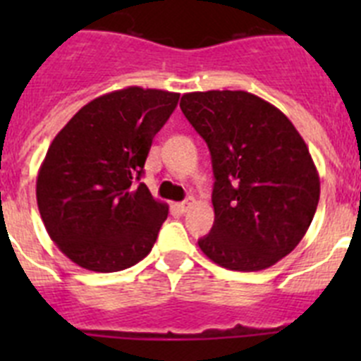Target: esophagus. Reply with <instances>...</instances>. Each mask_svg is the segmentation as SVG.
Returning <instances> with one entry per match:
<instances>
[{
	"label": "esophagus",
	"mask_w": 361,
	"mask_h": 361,
	"mask_svg": "<svg viewBox=\"0 0 361 361\" xmlns=\"http://www.w3.org/2000/svg\"><path fill=\"white\" fill-rule=\"evenodd\" d=\"M191 206H193V199H186V200H183V202L177 204V209L180 213H186Z\"/></svg>",
	"instance_id": "obj_1"
}]
</instances>
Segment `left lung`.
Here are the masks:
<instances>
[{"label":"left lung","instance_id":"1","mask_svg":"<svg viewBox=\"0 0 361 361\" xmlns=\"http://www.w3.org/2000/svg\"><path fill=\"white\" fill-rule=\"evenodd\" d=\"M180 110L212 153V231L202 253L231 271H260L291 253L312 222L320 177L291 121L244 90L191 92Z\"/></svg>","mask_w":361,"mask_h":361}]
</instances>
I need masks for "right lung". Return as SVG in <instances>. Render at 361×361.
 <instances>
[{
	"label": "right lung",
	"mask_w": 361,
	"mask_h": 361,
	"mask_svg": "<svg viewBox=\"0 0 361 361\" xmlns=\"http://www.w3.org/2000/svg\"><path fill=\"white\" fill-rule=\"evenodd\" d=\"M175 92L128 86L94 99L54 137L36 197L50 238L78 266L114 273L152 251L168 216L141 178Z\"/></svg>",
	"instance_id": "obj_1"
}]
</instances>
